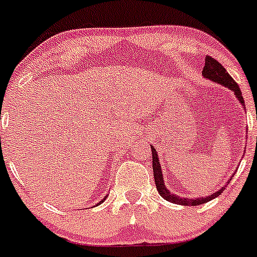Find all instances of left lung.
Wrapping results in <instances>:
<instances>
[{"mask_svg":"<svg viewBox=\"0 0 257 257\" xmlns=\"http://www.w3.org/2000/svg\"><path fill=\"white\" fill-rule=\"evenodd\" d=\"M203 77L207 78V80L213 81L215 83H219V85L224 86L226 88L231 90L232 92L234 93L236 96V99L238 100L239 104L242 105V109H244V101H243V97H242V92L239 90L238 85L234 82L233 78L231 77L228 74V72L224 69V67L219 63L218 61H215L214 58L212 57L207 56L205 57V66L203 68ZM151 150H152V167H153V176H155V183H156V188H157L158 193L160 195L162 196L164 199H166L167 201H171L174 204H180V205H200V204H204L207 201H210L212 199H215L217 196H219L220 194L223 193V190L226 189V186L228 185V183L231 181V179L228 180L226 183V185H223L219 190L214 191L213 194L210 195L204 196V198H181V196L176 195V194H172L169 189L166 188L165 185V180H164V172H162V167L161 164H160V158H158L157 155V151L153 146H151ZM233 177V176H232Z\"/></svg>","mask_w":257,"mask_h":257,"instance_id":"obj_1","label":"left lung"}]
</instances>
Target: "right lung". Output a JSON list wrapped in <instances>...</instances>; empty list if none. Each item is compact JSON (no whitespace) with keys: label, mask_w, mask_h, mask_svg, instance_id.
<instances>
[{"label":"right lung","mask_w":257,"mask_h":257,"mask_svg":"<svg viewBox=\"0 0 257 257\" xmlns=\"http://www.w3.org/2000/svg\"><path fill=\"white\" fill-rule=\"evenodd\" d=\"M106 198H107V196H105V198H104V199H102V200H101V201H99V203H97V205H99V204H100V203H102V201H104V200H105V199H106Z\"/></svg>","instance_id":"1"}]
</instances>
